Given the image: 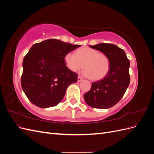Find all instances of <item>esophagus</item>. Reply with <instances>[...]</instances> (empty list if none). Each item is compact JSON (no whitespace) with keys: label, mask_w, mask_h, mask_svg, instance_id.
<instances>
[{"label":"esophagus","mask_w":154,"mask_h":154,"mask_svg":"<svg viewBox=\"0 0 154 154\" xmlns=\"http://www.w3.org/2000/svg\"><path fill=\"white\" fill-rule=\"evenodd\" d=\"M83 80V78L81 77V76H78V82H82Z\"/></svg>","instance_id":"obj_1"}]
</instances>
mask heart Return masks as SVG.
Segmentation results:
<instances>
[{
  "mask_svg": "<svg viewBox=\"0 0 154 154\" xmlns=\"http://www.w3.org/2000/svg\"><path fill=\"white\" fill-rule=\"evenodd\" d=\"M67 68L76 72L82 67L83 75L92 80L105 78L110 69V60L107 56L89 47H83L76 51V54L68 53L64 58Z\"/></svg>",
  "mask_w": 154,
  "mask_h": 154,
  "instance_id": "b5f03b06",
  "label": "heart"
}]
</instances>
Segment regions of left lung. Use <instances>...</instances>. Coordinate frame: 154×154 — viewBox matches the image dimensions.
Returning <instances> with one entry per match:
<instances>
[{"label": "left lung", "mask_w": 154, "mask_h": 154, "mask_svg": "<svg viewBox=\"0 0 154 154\" xmlns=\"http://www.w3.org/2000/svg\"><path fill=\"white\" fill-rule=\"evenodd\" d=\"M89 46L109 57L110 69L104 78L92 83L91 90L84 94V100L93 108L109 109L122 98L130 84V62L125 51L114 44Z\"/></svg>", "instance_id": "8db88e82"}]
</instances>
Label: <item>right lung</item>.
Segmentation results:
<instances>
[{
  "label": "right lung",
  "instance_id": "right-lung-1",
  "mask_svg": "<svg viewBox=\"0 0 154 154\" xmlns=\"http://www.w3.org/2000/svg\"><path fill=\"white\" fill-rule=\"evenodd\" d=\"M80 46L48 39L30 48L23 60L21 85L32 104L49 108L61 102L69 85L78 80L66 66L65 56Z\"/></svg>",
  "mask_w": 154,
  "mask_h": 154
}]
</instances>
